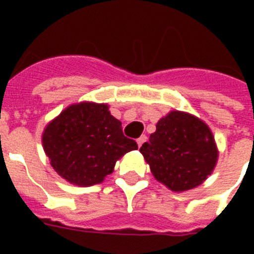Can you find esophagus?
<instances>
[{
    "mask_svg": "<svg viewBox=\"0 0 254 254\" xmlns=\"http://www.w3.org/2000/svg\"><path fill=\"white\" fill-rule=\"evenodd\" d=\"M146 139H147L146 135H141V137H139V138L137 139V143H138V146H139V147L142 146L143 143L146 142Z\"/></svg>",
    "mask_w": 254,
    "mask_h": 254,
    "instance_id": "esophagus-1",
    "label": "esophagus"
}]
</instances>
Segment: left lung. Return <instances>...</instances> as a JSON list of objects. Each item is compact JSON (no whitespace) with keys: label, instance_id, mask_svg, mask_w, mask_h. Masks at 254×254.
<instances>
[{"label":"left lung","instance_id":"8db88e82","mask_svg":"<svg viewBox=\"0 0 254 254\" xmlns=\"http://www.w3.org/2000/svg\"><path fill=\"white\" fill-rule=\"evenodd\" d=\"M139 151L157 181L173 191L199 186L216 165L215 139L203 121L183 112H170L157 124Z\"/></svg>","mask_w":254,"mask_h":254}]
</instances>
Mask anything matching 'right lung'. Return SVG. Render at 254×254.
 Instances as JSON below:
<instances>
[{"mask_svg": "<svg viewBox=\"0 0 254 254\" xmlns=\"http://www.w3.org/2000/svg\"><path fill=\"white\" fill-rule=\"evenodd\" d=\"M43 147L61 177L92 186L103 182L116 161L138 145L124 135L107 104L81 103L67 108L46 127Z\"/></svg>", "mask_w": 254, "mask_h": 254, "instance_id": "obj_1", "label": "right lung"}]
</instances>
